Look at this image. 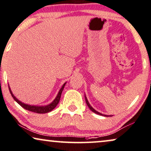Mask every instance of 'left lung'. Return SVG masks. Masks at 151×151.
I'll use <instances>...</instances> for the list:
<instances>
[{
	"label": "left lung",
	"mask_w": 151,
	"mask_h": 151,
	"mask_svg": "<svg viewBox=\"0 0 151 151\" xmlns=\"http://www.w3.org/2000/svg\"><path fill=\"white\" fill-rule=\"evenodd\" d=\"M85 99H86V104H87V105H88V107H89L90 109L91 110L92 112H94V113H96V114H100V115H102V116H112V115H106V114H103L100 113V112H99L98 111H96V110H94V108H92L91 106H90V104H89V102H88V99H87V97H86V94H85Z\"/></svg>",
	"instance_id": "1"
}]
</instances>
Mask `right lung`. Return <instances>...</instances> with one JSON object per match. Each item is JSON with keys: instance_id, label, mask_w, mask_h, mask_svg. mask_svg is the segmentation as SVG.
I'll list each match as a JSON object with an SVG mask.
<instances>
[{"instance_id": "1", "label": "right lung", "mask_w": 151, "mask_h": 151, "mask_svg": "<svg viewBox=\"0 0 151 151\" xmlns=\"http://www.w3.org/2000/svg\"><path fill=\"white\" fill-rule=\"evenodd\" d=\"M65 83H66V82L63 84V86H62L61 88L60 89L59 92H58L57 95V96H56L55 99H54V101L51 102L50 104H48V105H46V106H33V105H28V104L23 103V102H21V101H19V99H17V97L14 95L12 92L11 88H10L9 86L8 85V86H9V92H10V94H11V95L12 96L14 99L20 106H21L22 107H23V108H25V109H26V110H29V111L37 112V113H39V114H43V113H47V112L52 111V110L53 109H55L56 106H57V104H59V102L60 101V98H61L62 91H63V88H64V87H65Z\"/></svg>"}]
</instances>
